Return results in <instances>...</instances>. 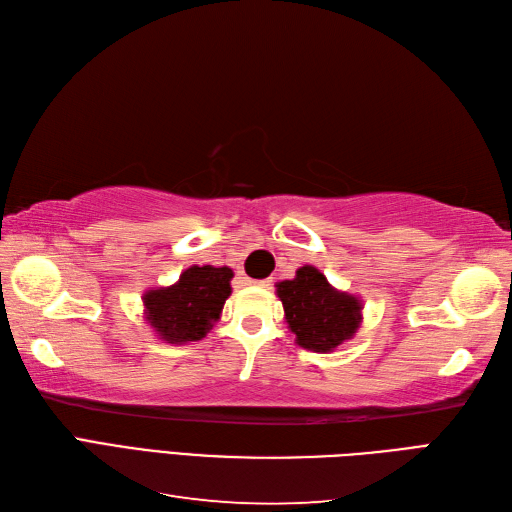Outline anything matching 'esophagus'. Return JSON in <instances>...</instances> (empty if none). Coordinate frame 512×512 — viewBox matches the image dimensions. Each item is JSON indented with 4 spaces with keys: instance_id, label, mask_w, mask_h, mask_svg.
<instances>
[{
    "instance_id": "obj_1",
    "label": "esophagus",
    "mask_w": 512,
    "mask_h": 512,
    "mask_svg": "<svg viewBox=\"0 0 512 512\" xmlns=\"http://www.w3.org/2000/svg\"><path fill=\"white\" fill-rule=\"evenodd\" d=\"M245 284H250V286H271V277H267V280H252V277H245Z\"/></svg>"
}]
</instances>
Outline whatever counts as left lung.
Wrapping results in <instances>:
<instances>
[{
    "mask_svg": "<svg viewBox=\"0 0 512 512\" xmlns=\"http://www.w3.org/2000/svg\"><path fill=\"white\" fill-rule=\"evenodd\" d=\"M277 297L284 305L288 329L297 335L301 348L333 352L361 327V301L337 290L316 267L297 269L294 280L277 282Z\"/></svg>",
    "mask_w": 512,
    "mask_h": 512,
    "instance_id": "8db88e82",
    "label": "left lung"
}]
</instances>
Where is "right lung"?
<instances>
[{"mask_svg": "<svg viewBox=\"0 0 512 512\" xmlns=\"http://www.w3.org/2000/svg\"><path fill=\"white\" fill-rule=\"evenodd\" d=\"M232 269L190 267L179 282L143 294L145 318L166 344H188L203 339L220 320L222 307L230 297Z\"/></svg>", "mask_w": 512, "mask_h": 512, "instance_id": "1", "label": "right lung"}]
</instances>
